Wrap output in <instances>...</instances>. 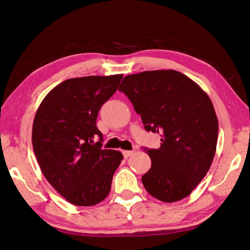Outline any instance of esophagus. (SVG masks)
Segmentation results:
<instances>
[{
  "mask_svg": "<svg viewBox=\"0 0 250 250\" xmlns=\"http://www.w3.org/2000/svg\"><path fill=\"white\" fill-rule=\"evenodd\" d=\"M132 154H134V151H123V155L125 159H128V157L131 156Z\"/></svg>",
  "mask_w": 250,
  "mask_h": 250,
  "instance_id": "obj_1",
  "label": "esophagus"
}]
</instances>
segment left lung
<instances>
[{"label": "left lung", "instance_id": "1", "mask_svg": "<svg viewBox=\"0 0 250 250\" xmlns=\"http://www.w3.org/2000/svg\"><path fill=\"white\" fill-rule=\"evenodd\" d=\"M119 90L128 97L146 130L162 137L159 149L146 151L151 168L141 179L147 193L165 203L190 195L216 153L218 119L209 97L175 70L127 75Z\"/></svg>", "mask_w": 250, "mask_h": 250}]
</instances>
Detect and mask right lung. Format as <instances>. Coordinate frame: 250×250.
<instances>
[{
  "label": "right lung",
  "mask_w": 250,
  "mask_h": 250,
  "mask_svg": "<svg viewBox=\"0 0 250 250\" xmlns=\"http://www.w3.org/2000/svg\"><path fill=\"white\" fill-rule=\"evenodd\" d=\"M123 74L63 81L38 108L32 127L34 154L54 189L76 206H94L111 190L123 155L103 149L98 112L119 87ZM101 139L96 144L93 139Z\"/></svg>",
  "instance_id": "add662e5"
}]
</instances>
